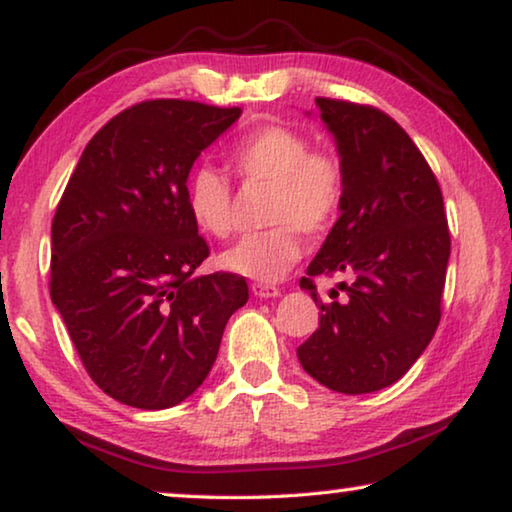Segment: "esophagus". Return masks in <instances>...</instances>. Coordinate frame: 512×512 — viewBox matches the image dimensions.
<instances>
[{"label": "esophagus", "instance_id": "esophagus-1", "mask_svg": "<svg viewBox=\"0 0 512 512\" xmlns=\"http://www.w3.org/2000/svg\"><path fill=\"white\" fill-rule=\"evenodd\" d=\"M253 294L259 298H275V296H280V289L273 285H262V282H257V285H253Z\"/></svg>", "mask_w": 512, "mask_h": 512}]
</instances>
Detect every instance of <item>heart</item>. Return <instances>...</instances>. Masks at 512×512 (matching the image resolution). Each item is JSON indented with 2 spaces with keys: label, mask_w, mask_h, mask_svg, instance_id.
Instances as JSON below:
<instances>
[{
  "label": "heart",
  "mask_w": 512,
  "mask_h": 512,
  "mask_svg": "<svg viewBox=\"0 0 512 512\" xmlns=\"http://www.w3.org/2000/svg\"><path fill=\"white\" fill-rule=\"evenodd\" d=\"M232 168L243 182L266 186L269 230L248 234L225 250L221 264L259 282L280 280L300 257V237H319L337 221L346 193V166L332 148H312L289 125H266L234 145ZM186 205L200 230L227 239L234 230L232 184L221 170L200 166L191 175Z\"/></svg>",
  "instance_id": "heart-1"
}]
</instances>
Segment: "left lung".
Segmentation results:
<instances>
[{
	"label": "left lung",
	"mask_w": 512,
	"mask_h": 512,
	"mask_svg": "<svg viewBox=\"0 0 512 512\" xmlns=\"http://www.w3.org/2000/svg\"><path fill=\"white\" fill-rule=\"evenodd\" d=\"M346 166V193L300 287L321 321L298 360L332 392L369 394L396 383L431 344L451 253L437 177L405 129L369 104L316 97ZM342 272V301L323 304L316 274ZM339 291L332 289L330 298Z\"/></svg>",
	"instance_id": "left-lung-1"
}]
</instances>
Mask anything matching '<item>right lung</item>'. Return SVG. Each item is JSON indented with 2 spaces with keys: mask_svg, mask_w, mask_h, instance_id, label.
Masks as SVG:
<instances>
[{
  "mask_svg": "<svg viewBox=\"0 0 512 512\" xmlns=\"http://www.w3.org/2000/svg\"><path fill=\"white\" fill-rule=\"evenodd\" d=\"M239 107L145 100L113 116L81 154L52 221L50 294L93 383L164 410L207 378L243 275H193L209 257L186 177Z\"/></svg>",
  "mask_w": 512,
  "mask_h": 512,
  "instance_id": "right-lung-1",
  "label": "right lung"
}]
</instances>
